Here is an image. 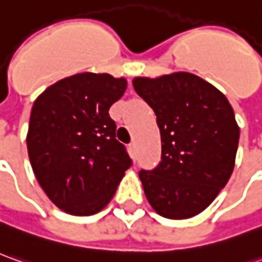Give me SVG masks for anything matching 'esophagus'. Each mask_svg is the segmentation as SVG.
I'll use <instances>...</instances> for the list:
<instances>
[{
    "label": "esophagus",
    "mask_w": 262,
    "mask_h": 262,
    "mask_svg": "<svg viewBox=\"0 0 262 262\" xmlns=\"http://www.w3.org/2000/svg\"><path fill=\"white\" fill-rule=\"evenodd\" d=\"M129 150H130L132 158L136 159V157H138V148H136V143L135 142H132L130 145H129Z\"/></svg>",
    "instance_id": "1"
}]
</instances>
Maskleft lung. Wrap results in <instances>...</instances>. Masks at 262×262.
<instances>
[{
    "mask_svg": "<svg viewBox=\"0 0 262 262\" xmlns=\"http://www.w3.org/2000/svg\"><path fill=\"white\" fill-rule=\"evenodd\" d=\"M133 88L155 112L161 132V162L139 172L149 204L168 219L193 217L216 199L235 167L233 108L217 88L188 72L135 78Z\"/></svg>",
    "mask_w": 262,
    "mask_h": 262,
    "instance_id": "1",
    "label": "left lung"
}]
</instances>
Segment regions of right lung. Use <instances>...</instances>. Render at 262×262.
I'll return each instance as SVG.
<instances>
[{
    "label": "right lung",
    "instance_id": "obj_1",
    "mask_svg": "<svg viewBox=\"0 0 262 262\" xmlns=\"http://www.w3.org/2000/svg\"><path fill=\"white\" fill-rule=\"evenodd\" d=\"M127 82L84 72L45 90L30 114L27 150L43 191L63 212L90 216L113 199L132 159L108 110Z\"/></svg>",
    "mask_w": 262,
    "mask_h": 262
}]
</instances>
